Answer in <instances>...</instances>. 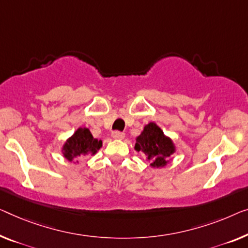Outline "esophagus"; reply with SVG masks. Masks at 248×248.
I'll return each mask as SVG.
<instances>
[{
	"instance_id": "obj_1",
	"label": "esophagus",
	"mask_w": 248,
	"mask_h": 248,
	"mask_svg": "<svg viewBox=\"0 0 248 248\" xmlns=\"http://www.w3.org/2000/svg\"><path fill=\"white\" fill-rule=\"evenodd\" d=\"M112 137H113L114 139H124V132H121V131L116 130V131L112 132Z\"/></svg>"
}]
</instances>
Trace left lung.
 Here are the masks:
<instances>
[{"instance_id": "left-lung-1", "label": "left lung", "mask_w": 248, "mask_h": 248, "mask_svg": "<svg viewBox=\"0 0 248 248\" xmlns=\"http://www.w3.org/2000/svg\"><path fill=\"white\" fill-rule=\"evenodd\" d=\"M137 151L145 154L147 161L153 167H164L167 165L168 158L175 153L172 141L164 135L156 124H148L141 132L135 146Z\"/></svg>"}]
</instances>
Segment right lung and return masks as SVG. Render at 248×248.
<instances>
[{
  "mask_svg": "<svg viewBox=\"0 0 248 248\" xmlns=\"http://www.w3.org/2000/svg\"><path fill=\"white\" fill-rule=\"evenodd\" d=\"M102 146L101 140L94 139L87 128H79L63 146V155L69 161L73 158L94 155Z\"/></svg>",
  "mask_w": 248,
  "mask_h": 248,
  "instance_id": "add662e5",
  "label": "right lung"
}]
</instances>
